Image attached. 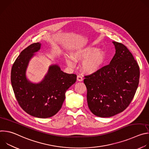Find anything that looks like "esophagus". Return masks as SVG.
Wrapping results in <instances>:
<instances>
[{
	"label": "esophagus",
	"instance_id": "1",
	"mask_svg": "<svg viewBox=\"0 0 149 149\" xmlns=\"http://www.w3.org/2000/svg\"><path fill=\"white\" fill-rule=\"evenodd\" d=\"M82 80H83V78H82L81 75H79L77 76V81H82Z\"/></svg>",
	"mask_w": 149,
	"mask_h": 149
}]
</instances>
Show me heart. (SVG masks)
Wrapping results in <instances>:
<instances>
[{"label": "heart", "mask_w": 149, "mask_h": 149, "mask_svg": "<svg viewBox=\"0 0 149 149\" xmlns=\"http://www.w3.org/2000/svg\"><path fill=\"white\" fill-rule=\"evenodd\" d=\"M105 54L102 50H99L97 47L88 46L80 48L74 52L72 58H66L68 66L74 67V61L82 62V70L84 72L92 74L99 71L104 65L105 61Z\"/></svg>", "instance_id": "heart-1"}]
</instances>
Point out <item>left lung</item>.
<instances>
[{
	"label": "left lung",
	"instance_id": "left-lung-1",
	"mask_svg": "<svg viewBox=\"0 0 149 149\" xmlns=\"http://www.w3.org/2000/svg\"><path fill=\"white\" fill-rule=\"evenodd\" d=\"M116 54L110 64L85 76L90 111L100 117L123 111L132 101L139 83L138 63L123 44L113 41Z\"/></svg>",
	"mask_w": 149,
	"mask_h": 149
}]
</instances>
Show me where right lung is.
Here are the masks:
<instances>
[{
    "label": "right lung",
    "instance_id": "add662e5",
    "mask_svg": "<svg viewBox=\"0 0 149 149\" xmlns=\"http://www.w3.org/2000/svg\"><path fill=\"white\" fill-rule=\"evenodd\" d=\"M41 47L34 43L20 52L11 71V83L16 98L29 115L46 118L55 115L61 109L67 90L77 80V75L61 71L58 65L49 66L47 74L39 83H32L26 72L31 58Z\"/></svg>",
    "mask_w": 149,
    "mask_h": 149
}]
</instances>
